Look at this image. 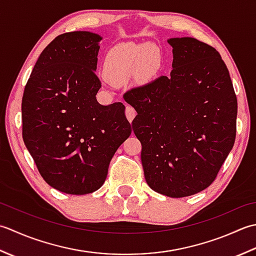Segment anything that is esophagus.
Segmentation results:
<instances>
[{
  "label": "esophagus",
  "mask_w": 256,
  "mask_h": 256,
  "mask_svg": "<svg viewBox=\"0 0 256 256\" xmlns=\"http://www.w3.org/2000/svg\"><path fill=\"white\" fill-rule=\"evenodd\" d=\"M136 114H137V112H136L134 108L132 107V106H127L126 107V117L129 120V122H132L134 118L136 117Z\"/></svg>",
  "instance_id": "1"
}]
</instances>
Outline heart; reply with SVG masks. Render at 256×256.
<instances>
[{
  "instance_id": "1",
  "label": "heart",
  "mask_w": 256,
  "mask_h": 256,
  "mask_svg": "<svg viewBox=\"0 0 256 256\" xmlns=\"http://www.w3.org/2000/svg\"><path fill=\"white\" fill-rule=\"evenodd\" d=\"M159 60L158 50L148 44L117 46L108 52L105 72L112 82H122L138 72L149 75Z\"/></svg>"
}]
</instances>
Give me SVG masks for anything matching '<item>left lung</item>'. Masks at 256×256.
I'll list each match as a JSON object with an SVG mask.
<instances>
[{"label": "left lung", "instance_id": "8db88e82", "mask_svg": "<svg viewBox=\"0 0 256 256\" xmlns=\"http://www.w3.org/2000/svg\"><path fill=\"white\" fill-rule=\"evenodd\" d=\"M169 76L124 95L137 116L148 186L170 198L210 186L233 148L238 100L230 74L216 48L194 38H174Z\"/></svg>", "mask_w": 256, "mask_h": 256}]
</instances>
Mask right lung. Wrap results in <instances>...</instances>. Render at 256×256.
Here are the masks:
<instances>
[{"mask_svg":"<svg viewBox=\"0 0 256 256\" xmlns=\"http://www.w3.org/2000/svg\"><path fill=\"white\" fill-rule=\"evenodd\" d=\"M102 40L87 30L57 36L40 53L24 90V144L46 184L64 194L98 190L132 134L122 102L102 106L96 99Z\"/></svg>","mask_w":256,"mask_h":256,"instance_id":"obj_1","label":"right lung"}]
</instances>
